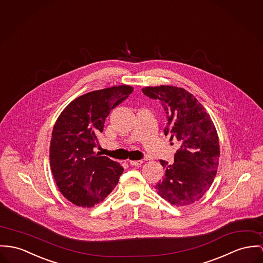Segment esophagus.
<instances>
[{"instance_id": "34e87169", "label": "esophagus", "mask_w": 263, "mask_h": 263, "mask_svg": "<svg viewBox=\"0 0 263 263\" xmlns=\"http://www.w3.org/2000/svg\"><path fill=\"white\" fill-rule=\"evenodd\" d=\"M129 163H130V165H132V166H139V165H141L143 161H142V160H130Z\"/></svg>"}]
</instances>
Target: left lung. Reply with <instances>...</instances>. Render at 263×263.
<instances>
[{
	"label": "left lung",
	"instance_id": "obj_1",
	"mask_svg": "<svg viewBox=\"0 0 263 263\" xmlns=\"http://www.w3.org/2000/svg\"><path fill=\"white\" fill-rule=\"evenodd\" d=\"M142 92L161 103L167 118L164 133L180 144L173 164L160 160L165 174L155 188L172 205L192 204L209 189L217 172L220 150L214 124L202 105L183 88L146 87Z\"/></svg>",
	"mask_w": 263,
	"mask_h": 263
}]
</instances>
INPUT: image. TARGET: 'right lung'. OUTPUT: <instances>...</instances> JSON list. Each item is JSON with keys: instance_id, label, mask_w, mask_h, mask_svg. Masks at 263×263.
<instances>
[{"instance_id": "1", "label": "right lung", "mask_w": 263, "mask_h": 263, "mask_svg": "<svg viewBox=\"0 0 263 263\" xmlns=\"http://www.w3.org/2000/svg\"><path fill=\"white\" fill-rule=\"evenodd\" d=\"M133 92L127 85L93 91L71 102L54 125L50 165L61 193L81 207L102 202L116 187L124 169L94 152L111 110Z\"/></svg>"}]
</instances>
